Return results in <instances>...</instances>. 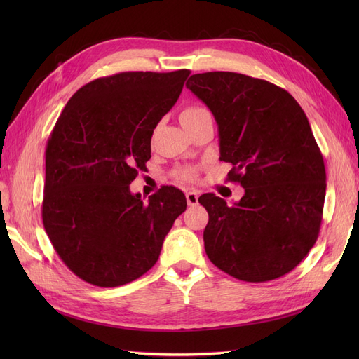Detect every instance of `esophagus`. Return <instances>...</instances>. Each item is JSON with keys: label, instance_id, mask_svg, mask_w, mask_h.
<instances>
[{"label": "esophagus", "instance_id": "esophagus-1", "mask_svg": "<svg viewBox=\"0 0 359 359\" xmlns=\"http://www.w3.org/2000/svg\"><path fill=\"white\" fill-rule=\"evenodd\" d=\"M186 198H187L189 206H196L198 205V199H199V193L198 191H187Z\"/></svg>", "mask_w": 359, "mask_h": 359}]
</instances>
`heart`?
<instances>
[{
    "instance_id": "heart-1",
    "label": "heart",
    "mask_w": 359,
    "mask_h": 359,
    "mask_svg": "<svg viewBox=\"0 0 359 359\" xmlns=\"http://www.w3.org/2000/svg\"><path fill=\"white\" fill-rule=\"evenodd\" d=\"M211 112L206 109L205 106L201 104H190L184 107L182 112L180 114V121L184 126H190L193 123H198L203 118H210ZM212 118V116H211ZM173 177H175L181 182H191L198 178V170L193 166H181L173 172Z\"/></svg>"
}]
</instances>
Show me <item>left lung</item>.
I'll list each match as a JSON object with an SVG mask.
<instances>
[{
	"mask_svg": "<svg viewBox=\"0 0 359 359\" xmlns=\"http://www.w3.org/2000/svg\"><path fill=\"white\" fill-rule=\"evenodd\" d=\"M187 88L219 126L227 181L241 184L233 205L214 193L199 198L210 220L206 256L238 280L262 283L285 276L318 240L327 173L309 119L280 86L233 72L193 74Z\"/></svg>",
	"mask_w": 359,
	"mask_h": 359,
	"instance_id": "left-lung-1",
	"label": "left lung"
}]
</instances>
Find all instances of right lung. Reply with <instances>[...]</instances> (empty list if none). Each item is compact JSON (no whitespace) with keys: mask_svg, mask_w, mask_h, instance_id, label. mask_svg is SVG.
I'll return each mask as SVG.
<instances>
[{"mask_svg":"<svg viewBox=\"0 0 359 359\" xmlns=\"http://www.w3.org/2000/svg\"><path fill=\"white\" fill-rule=\"evenodd\" d=\"M190 70L123 72L76 91L46 145L43 226L64 264L100 287L153 268L184 193L163 186L144 202L130 184L151 158V136Z\"/></svg>","mask_w":359,"mask_h":359,"instance_id":"obj_1","label":"right lung"}]
</instances>
